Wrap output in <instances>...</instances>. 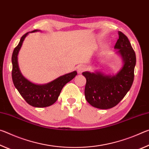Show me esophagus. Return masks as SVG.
I'll return each instance as SVG.
<instances>
[{"label":"esophagus","mask_w":149,"mask_h":149,"mask_svg":"<svg viewBox=\"0 0 149 149\" xmlns=\"http://www.w3.org/2000/svg\"><path fill=\"white\" fill-rule=\"evenodd\" d=\"M87 70V67L85 66L84 65H80L78 66L77 68V72L79 73V74H81V73H82L83 72L85 71V70Z\"/></svg>","instance_id":"34e87169"}]
</instances>
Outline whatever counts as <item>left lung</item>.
Here are the masks:
<instances>
[{"label": "left lung", "mask_w": 149, "mask_h": 149, "mask_svg": "<svg viewBox=\"0 0 149 149\" xmlns=\"http://www.w3.org/2000/svg\"><path fill=\"white\" fill-rule=\"evenodd\" d=\"M115 49L123 57V66L114 75H104L99 72H83L86 78L85 96L91 105L100 109L114 107L129 91L134 80L136 56L127 37L119 31Z\"/></svg>", "instance_id": "obj_1"}]
</instances>
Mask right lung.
I'll use <instances>...</instances> for the list:
<instances>
[{
  "instance_id": "right-lung-1",
  "label": "right lung",
  "mask_w": 149,
  "mask_h": 149,
  "mask_svg": "<svg viewBox=\"0 0 149 149\" xmlns=\"http://www.w3.org/2000/svg\"><path fill=\"white\" fill-rule=\"evenodd\" d=\"M37 31L39 30L35 29L31 33ZM28 33L29 32L26 33L21 37L19 44L15 47L12 53V81L19 94L29 105L38 108L49 107L56 101L62 88L67 83L74 79L77 75V72L74 71L62 75L49 84L42 85L32 84L26 79L19 72L17 56L25 37Z\"/></svg>"
}]
</instances>
